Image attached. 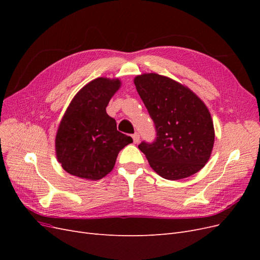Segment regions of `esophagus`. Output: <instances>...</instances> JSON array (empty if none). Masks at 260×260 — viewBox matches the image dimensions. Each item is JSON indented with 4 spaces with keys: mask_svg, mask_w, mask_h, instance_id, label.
Listing matches in <instances>:
<instances>
[{
    "mask_svg": "<svg viewBox=\"0 0 260 260\" xmlns=\"http://www.w3.org/2000/svg\"><path fill=\"white\" fill-rule=\"evenodd\" d=\"M132 139H133V142H135V143H139L140 142V135H139V133H135V135H133L132 136Z\"/></svg>",
    "mask_w": 260,
    "mask_h": 260,
    "instance_id": "esophagus-1",
    "label": "esophagus"
}]
</instances>
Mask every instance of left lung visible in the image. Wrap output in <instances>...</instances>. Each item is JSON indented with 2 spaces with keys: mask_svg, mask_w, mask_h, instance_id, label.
<instances>
[{
  "mask_svg": "<svg viewBox=\"0 0 260 260\" xmlns=\"http://www.w3.org/2000/svg\"><path fill=\"white\" fill-rule=\"evenodd\" d=\"M135 84L154 121L156 139L139 145L149 166L167 180L199 172L208 161L215 142L210 113L183 84L158 74H143Z\"/></svg>",
  "mask_w": 260,
  "mask_h": 260,
  "instance_id": "1",
  "label": "left lung"
}]
</instances>
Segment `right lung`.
<instances>
[{
	"label": "right lung",
	"instance_id": "obj_1",
	"mask_svg": "<svg viewBox=\"0 0 260 260\" xmlns=\"http://www.w3.org/2000/svg\"><path fill=\"white\" fill-rule=\"evenodd\" d=\"M119 79L96 78L78 92L62 116L55 139L58 162L68 174L100 180L111 172L118 153L133 142L117 131L106 107L120 88Z\"/></svg>",
	"mask_w": 260,
	"mask_h": 260
}]
</instances>
